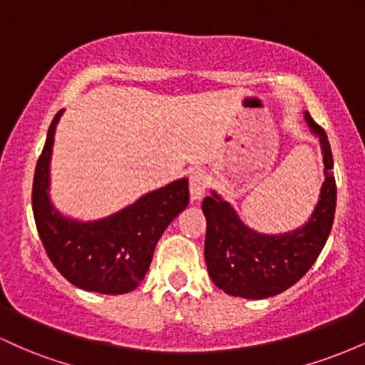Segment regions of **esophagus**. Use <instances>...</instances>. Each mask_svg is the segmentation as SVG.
<instances>
[{
	"instance_id": "obj_1",
	"label": "esophagus",
	"mask_w": 365,
	"mask_h": 365,
	"mask_svg": "<svg viewBox=\"0 0 365 365\" xmlns=\"http://www.w3.org/2000/svg\"><path fill=\"white\" fill-rule=\"evenodd\" d=\"M207 183H209V177H207L206 171H204V170L192 171V175H190V197H192V200L200 199V197L204 195V192H206V188H207Z\"/></svg>"
}]
</instances>
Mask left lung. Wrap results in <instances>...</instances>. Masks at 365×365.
I'll return each instance as SVG.
<instances>
[{
  "label": "left lung",
  "mask_w": 365,
  "mask_h": 365,
  "mask_svg": "<svg viewBox=\"0 0 365 365\" xmlns=\"http://www.w3.org/2000/svg\"><path fill=\"white\" fill-rule=\"evenodd\" d=\"M305 120L319 135L326 168L321 200L307 225L284 235H261L247 228L233 207L215 192L204 199L202 212L207 221L204 257L211 279L228 295L255 300L278 295L311 269L328 240L336 211L333 154L324 128L309 113Z\"/></svg>",
  "instance_id": "1"
}]
</instances>
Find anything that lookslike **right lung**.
<instances>
[{"mask_svg":"<svg viewBox=\"0 0 365 365\" xmlns=\"http://www.w3.org/2000/svg\"><path fill=\"white\" fill-rule=\"evenodd\" d=\"M61 111L48 128L36 165L32 211L46 254L60 273L82 290L121 295L135 290L148 273L163 232L188 204V180L140 197L106 220L81 223L58 215L49 202V159Z\"/></svg>","mask_w":365,"mask_h":365,"instance_id":"1","label":"right lung"}]
</instances>
